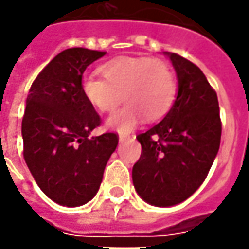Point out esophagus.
I'll use <instances>...</instances> for the list:
<instances>
[{
  "label": "esophagus",
  "instance_id": "esophagus-1",
  "mask_svg": "<svg viewBox=\"0 0 249 249\" xmlns=\"http://www.w3.org/2000/svg\"><path fill=\"white\" fill-rule=\"evenodd\" d=\"M130 138H131L130 134H121V136H119V141H121V142H124V141H127Z\"/></svg>",
  "mask_w": 249,
  "mask_h": 249
}]
</instances>
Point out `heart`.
Masks as SVG:
<instances>
[{"label":"heart","mask_w":249,"mask_h":249,"mask_svg":"<svg viewBox=\"0 0 249 249\" xmlns=\"http://www.w3.org/2000/svg\"><path fill=\"white\" fill-rule=\"evenodd\" d=\"M101 74L85 75L82 93L98 112H112L107 126L121 133L136 127L141 116L153 122L170 111L177 93L175 75L166 61L151 57H119L105 63Z\"/></svg>","instance_id":"b5f03b06"}]
</instances>
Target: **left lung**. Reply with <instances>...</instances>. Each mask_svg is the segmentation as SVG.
I'll list each match as a JSON object with an SVG mask.
<instances>
[{
  "label": "left lung",
  "mask_w": 249,
  "mask_h": 249,
  "mask_svg": "<svg viewBox=\"0 0 249 249\" xmlns=\"http://www.w3.org/2000/svg\"><path fill=\"white\" fill-rule=\"evenodd\" d=\"M178 79V94L163 121L137 136L142 146L133 167L140 197L171 207L191 197L204 182L221 144L222 123L215 90L203 71L166 52Z\"/></svg>",
  "instance_id": "1"
}]
</instances>
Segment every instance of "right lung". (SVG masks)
Returning <instances> with one entry per match:
<instances>
[{"instance_id": "add662e5", "label": "right lung", "mask_w": 249, "mask_h": 249, "mask_svg": "<svg viewBox=\"0 0 249 249\" xmlns=\"http://www.w3.org/2000/svg\"><path fill=\"white\" fill-rule=\"evenodd\" d=\"M105 52L71 48L58 53L31 85L21 122L23 156L41 191L60 206L96 196L119 137H90L101 119L82 93V76Z\"/></svg>"}]
</instances>
